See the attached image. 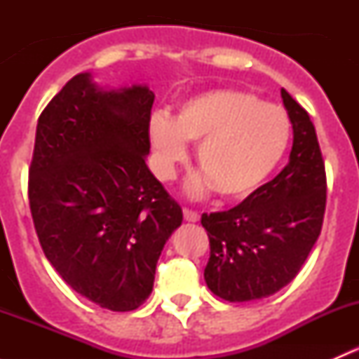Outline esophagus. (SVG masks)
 Segmentation results:
<instances>
[{
    "mask_svg": "<svg viewBox=\"0 0 359 359\" xmlns=\"http://www.w3.org/2000/svg\"><path fill=\"white\" fill-rule=\"evenodd\" d=\"M184 219H186L187 222H198V220H200V213L194 212V210L191 208H184Z\"/></svg>",
    "mask_w": 359,
    "mask_h": 359,
    "instance_id": "1",
    "label": "esophagus"
}]
</instances>
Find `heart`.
Returning a JSON list of instances; mask_svg holds the SVG:
<instances>
[{
	"label": "heart",
	"mask_w": 359,
	"mask_h": 359,
	"mask_svg": "<svg viewBox=\"0 0 359 359\" xmlns=\"http://www.w3.org/2000/svg\"><path fill=\"white\" fill-rule=\"evenodd\" d=\"M290 135L283 107L236 90L200 93L180 104L175 119L161 111L149 119L159 175L173 177L187 158L186 140L200 142L196 159L205 175L193 180L191 191L200 194L212 184L227 200H243L269 179Z\"/></svg>",
	"instance_id": "obj_1"
}]
</instances>
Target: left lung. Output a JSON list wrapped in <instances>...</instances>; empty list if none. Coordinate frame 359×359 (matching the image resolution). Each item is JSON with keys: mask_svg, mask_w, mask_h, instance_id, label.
<instances>
[{"mask_svg": "<svg viewBox=\"0 0 359 359\" xmlns=\"http://www.w3.org/2000/svg\"><path fill=\"white\" fill-rule=\"evenodd\" d=\"M293 128L287 166L226 212L203 213L210 259L205 281L229 302L262 299L299 274L321 233L327 173L307 111L281 88Z\"/></svg>", "mask_w": 359, "mask_h": 359, "instance_id": "8db88e82", "label": "left lung"}]
</instances>
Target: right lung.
I'll use <instances>...</instances> for the list:
<instances>
[{
  "instance_id": "1",
  "label": "right lung",
  "mask_w": 359,
  "mask_h": 359,
  "mask_svg": "<svg viewBox=\"0 0 359 359\" xmlns=\"http://www.w3.org/2000/svg\"><path fill=\"white\" fill-rule=\"evenodd\" d=\"M154 93L76 74L38 119L29 206L45 257L104 309L146 302L182 208L146 165Z\"/></svg>"
}]
</instances>
